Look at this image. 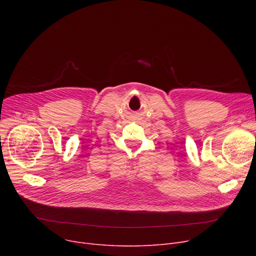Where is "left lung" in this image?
I'll return each instance as SVG.
<instances>
[{"mask_svg": "<svg viewBox=\"0 0 256 256\" xmlns=\"http://www.w3.org/2000/svg\"><path fill=\"white\" fill-rule=\"evenodd\" d=\"M255 138H256V137H255Z\"/></svg>", "mask_w": 256, "mask_h": 256, "instance_id": "1", "label": "left lung"}]
</instances>
